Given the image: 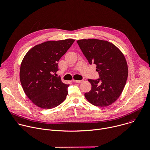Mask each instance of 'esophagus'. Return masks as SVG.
Listing matches in <instances>:
<instances>
[{"label":"esophagus","instance_id":"esophagus-1","mask_svg":"<svg viewBox=\"0 0 150 150\" xmlns=\"http://www.w3.org/2000/svg\"><path fill=\"white\" fill-rule=\"evenodd\" d=\"M74 81L76 83H81L82 82V80H74Z\"/></svg>","mask_w":150,"mask_h":150}]
</instances>
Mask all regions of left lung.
I'll return each mask as SVG.
<instances>
[{"label": "left lung", "instance_id": "obj_1", "mask_svg": "<svg viewBox=\"0 0 150 150\" xmlns=\"http://www.w3.org/2000/svg\"><path fill=\"white\" fill-rule=\"evenodd\" d=\"M77 43L90 65H96L100 77L88 79L91 90L85 93V98L96 106L110 105L122 94L127 78V65L123 54L108 41L82 39Z\"/></svg>", "mask_w": 150, "mask_h": 150}]
</instances>
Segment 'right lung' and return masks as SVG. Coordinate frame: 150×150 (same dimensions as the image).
I'll list each match as a JSON object with an SVG mask.
<instances>
[{"label": "right lung", "instance_id": "obj_1", "mask_svg": "<svg viewBox=\"0 0 150 150\" xmlns=\"http://www.w3.org/2000/svg\"><path fill=\"white\" fill-rule=\"evenodd\" d=\"M75 40L48 41L31 49L20 67V81L27 96L37 106L52 109L67 98L69 85L53 75L59 70L58 62Z\"/></svg>", "mask_w": 150, "mask_h": 150}]
</instances>
